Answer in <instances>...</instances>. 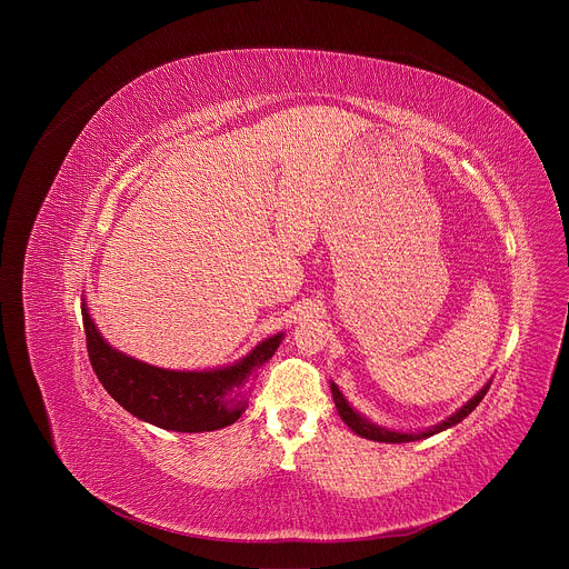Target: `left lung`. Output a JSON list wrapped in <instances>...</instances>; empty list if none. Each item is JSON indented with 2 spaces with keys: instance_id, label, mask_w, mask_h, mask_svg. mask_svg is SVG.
<instances>
[{
  "instance_id": "left-lung-1",
  "label": "left lung",
  "mask_w": 569,
  "mask_h": 569,
  "mask_svg": "<svg viewBox=\"0 0 569 569\" xmlns=\"http://www.w3.org/2000/svg\"><path fill=\"white\" fill-rule=\"evenodd\" d=\"M491 382H486L466 405L463 408H459L452 417H448L446 421L437 423L435 428H428V430H419V432H396V430H387V428H380L376 423H371L369 419H365L362 415H358L351 405L347 402V398L342 396L340 387L336 382H331V391H333V400H336V408H338V415L340 419L360 437L365 439H371V441H382V443H408V441H419V439H426V437H432L437 432H443L457 423H461L475 408L479 405V400L486 396V391H489Z\"/></svg>"
}]
</instances>
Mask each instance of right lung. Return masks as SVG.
<instances>
[{
    "label": "right lung",
    "instance_id": "right-lung-1",
    "mask_svg": "<svg viewBox=\"0 0 569 569\" xmlns=\"http://www.w3.org/2000/svg\"><path fill=\"white\" fill-rule=\"evenodd\" d=\"M88 353L106 391L132 417L173 432H211L246 412V385L279 349L283 333L254 347L246 358L209 371H173L134 360L110 347L83 303Z\"/></svg>",
    "mask_w": 569,
    "mask_h": 569
}]
</instances>
